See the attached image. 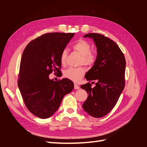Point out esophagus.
<instances>
[{
  "mask_svg": "<svg viewBox=\"0 0 147 147\" xmlns=\"http://www.w3.org/2000/svg\"><path fill=\"white\" fill-rule=\"evenodd\" d=\"M74 89H75V90H78V89H80V86L77 84L74 83Z\"/></svg>",
  "mask_w": 147,
  "mask_h": 147,
  "instance_id": "34e87169",
  "label": "esophagus"
}]
</instances>
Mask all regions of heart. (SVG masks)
<instances>
[{
  "label": "heart",
  "instance_id": "obj_1",
  "mask_svg": "<svg viewBox=\"0 0 147 147\" xmlns=\"http://www.w3.org/2000/svg\"><path fill=\"white\" fill-rule=\"evenodd\" d=\"M73 49L81 55V58L80 59L79 64H84L86 66H91L95 63L96 60V55L91 52V46L90 43L84 40H78L75 43ZM68 51L64 49L61 52L60 61L61 63L64 65L67 58ZM85 73V70L84 68L80 67L77 68L70 67L66 69L64 72V76L66 78H68L73 82H77L80 80Z\"/></svg>",
  "mask_w": 147,
  "mask_h": 147
}]
</instances>
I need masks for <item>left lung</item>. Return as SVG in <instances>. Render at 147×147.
Masks as SVG:
<instances>
[{"label":"left lung","instance_id":"obj_1","mask_svg":"<svg viewBox=\"0 0 147 147\" xmlns=\"http://www.w3.org/2000/svg\"><path fill=\"white\" fill-rule=\"evenodd\" d=\"M84 37L93 39L97 47L95 63L85 75L87 80L96 81V86L82 84L89 95L82 107L94 118L103 117L116 105L125 86L126 59L117 44L98 33H90Z\"/></svg>","mask_w":147,"mask_h":147}]
</instances>
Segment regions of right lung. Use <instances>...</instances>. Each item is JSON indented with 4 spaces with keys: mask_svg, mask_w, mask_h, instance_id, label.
<instances>
[{
    "mask_svg": "<svg viewBox=\"0 0 147 147\" xmlns=\"http://www.w3.org/2000/svg\"><path fill=\"white\" fill-rule=\"evenodd\" d=\"M75 33L51 32L30 41L22 55L18 85L26 107L42 119L51 117L58 109L65 95L74 88L67 78L57 81L49 75L61 72L60 57Z\"/></svg>",
    "mask_w": 147,
    "mask_h": 147,
    "instance_id": "right-lung-1",
    "label": "right lung"
}]
</instances>
